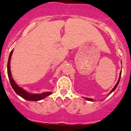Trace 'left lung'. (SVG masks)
I'll return each mask as SVG.
<instances>
[{"label":"left lung","mask_w":131,"mask_h":131,"mask_svg":"<svg viewBox=\"0 0 131 131\" xmlns=\"http://www.w3.org/2000/svg\"><path fill=\"white\" fill-rule=\"evenodd\" d=\"M121 74H122V72H120V76H119V78H118V80L117 83H116V85H115V86L113 87V89L112 90H111V91H110V92L109 93V94H108V95H109L110 94H111V93H112L113 92L114 90H115V89H116V88L117 87L118 85V83H119V81H120V77H121ZM84 98H85V99H86V100H87V101H94V100H93L92 99H91V98H88V97H84Z\"/></svg>","instance_id":"obj_1"}]
</instances>
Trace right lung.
<instances>
[{"label":"right lung","instance_id":"1","mask_svg":"<svg viewBox=\"0 0 131 131\" xmlns=\"http://www.w3.org/2000/svg\"><path fill=\"white\" fill-rule=\"evenodd\" d=\"M13 52V50H11V53L9 54L8 59V62H7V74H8V78L9 79L10 83H11V86L15 90V92L23 98L24 99H26L27 101H38L42 100V99H45L48 95H51L52 94V92H46L41 93V94H32V93H29L25 90L24 89H22L21 87L19 86L18 85L16 84L15 80H13L11 75V67H10V61H11V55H12Z\"/></svg>","mask_w":131,"mask_h":131}]
</instances>
